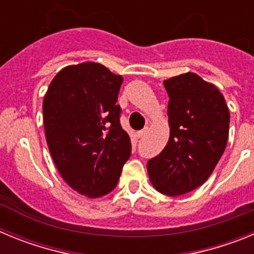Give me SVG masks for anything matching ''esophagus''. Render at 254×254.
Here are the masks:
<instances>
[{
  "mask_svg": "<svg viewBox=\"0 0 254 254\" xmlns=\"http://www.w3.org/2000/svg\"><path fill=\"white\" fill-rule=\"evenodd\" d=\"M147 129H149V128H147V127H146V128H143V129H141V131H138L137 132V137L138 138L143 137V136H145V134L147 133Z\"/></svg>",
  "mask_w": 254,
  "mask_h": 254,
  "instance_id": "1",
  "label": "esophagus"
}]
</instances>
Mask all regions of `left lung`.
<instances>
[{
    "label": "left lung",
    "mask_w": 254,
    "mask_h": 254,
    "mask_svg": "<svg viewBox=\"0 0 254 254\" xmlns=\"http://www.w3.org/2000/svg\"><path fill=\"white\" fill-rule=\"evenodd\" d=\"M169 95V141L147 161L155 190L181 196L201 187L212 174L226 147L230 113L224 95L197 73L164 80Z\"/></svg>",
    "instance_id": "obj_1"
}]
</instances>
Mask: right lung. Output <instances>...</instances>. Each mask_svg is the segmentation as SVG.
<instances>
[{"instance_id": "right-lung-1", "label": "right lung", "mask_w": 254, "mask_h": 254, "mask_svg": "<svg viewBox=\"0 0 254 254\" xmlns=\"http://www.w3.org/2000/svg\"><path fill=\"white\" fill-rule=\"evenodd\" d=\"M123 77L96 62L62 68L43 100L46 140L56 167L69 187L89 198L111 193L131 140L117 105Z\"/></svg>"}]
</instances>
